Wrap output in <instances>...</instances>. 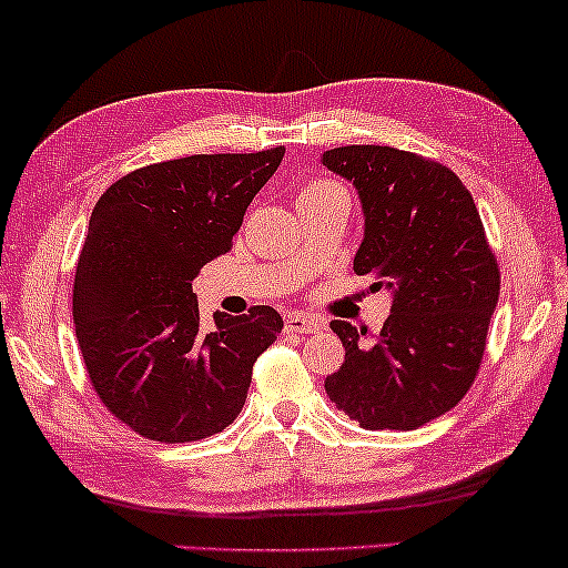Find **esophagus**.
Masks as SVG:
<instances>
[{"mask_svg": "<svg viewBox=\"0 0 568 568\" xmlns=\"http://www.w3.org/2000/svg\"><path fill=\"white\" fill-rule=\"evenodd\" d=\"M321 328L323 323L318 318H313V315L292 313L290 318H286V331H294V334H315V331Z\"/></svg>", "mask_w": 568, "mask_h": 568, "instance_id": "obj_1", "label": "esophagus"}]
</instances>
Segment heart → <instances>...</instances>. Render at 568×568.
I'll use <instances>...</instances> for the list:
<instances>
[{"label": "heart", "mask_w": 568, "mask_h": 568, "mask_svg": "<svg viewBox=\"0 0 568 568\" xmlns=\"http://www.w3.org/2000/svg\"><path fill=\"white\" fill-rule=\"evenodd\" d=\"M331 193H347V190H344L342 185H336V182L315 180V182H307V185L302 187L300 201H311V197H323V195H331Z\"/></svg>", "instance_id": "1"}]
</instances>
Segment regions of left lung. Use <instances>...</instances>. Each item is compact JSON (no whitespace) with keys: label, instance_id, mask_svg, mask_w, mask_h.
Wrapping results in <instances>:
<instances>
[{"label":"left lung","instance_id":"obj_1","mask_svg":"<svg viewBox=\"0 0 568 568\" xmlns=\"http://www.w3.org/2000/svg\"><path fill=\"white\" fill-rule=\"evenodd\" d=\"M323 166L355 185L357 276L392 292L381 334L334 321L344 365L326 394L365 430H415L462 402L485 355L500 274L469 190L452 169L392 145H342Z\"/></svg>","mask_w":568,"mask_h":568}]
</instances>
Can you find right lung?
<instances>
[{
  "mask_svg": "<svg viewBox=\"0 0 568 568\" xmlns=\"http://www.w3.org/2000/svg\"><path fill=\"white\" fill-rule=\"evenodd\" d=\"M284 149L197 153L135 169L99 197L72 284L93 392L138 436L187 444L221 433L247 399L282 315L255 305L203 331L193 282L230 253Z\"/></svg>",
  "mask_w": 568,
  "mask_h": 568,
  "instance_id": "1",
  "label": "right lung"
}]
</instances>
